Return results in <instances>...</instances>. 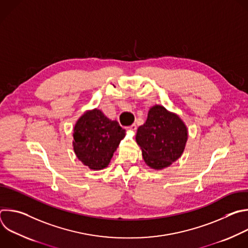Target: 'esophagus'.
<instances>
[{"label": "esophagus", "mask_w": 248, "mask_h": 248, "mask_svg": "<svg viewBox=\"0 0 248 248\" xmlns=\"http://www.w3.org/2000/svg\"><path fill=\"white\" fill-rule=\"evenodd\" d=\"M136 128H137V126H136V124H131L130 126H128V127H127V129H129V130H131V131H135V130H136Z\"/></svg>", "instance_id": "esophagus-1"}]
</instances>
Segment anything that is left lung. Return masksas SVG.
<instances>
[{"label":"left lung","mask_w":248,"mask_h":248,"mask_svg":"<svg viewBox=\"0 0 248 248\" xmlns=\"http://www.w3.org/2000/svg\"><path fill=\"white\" fill-rule=\"evenodd\" d=\"M136 142L145 163L162 170L178 160L187 141V128L182 119L161 105L150 108L147 120L136 133Z\"/></svg>","instance_id":"8db88e82"}]
</instances>
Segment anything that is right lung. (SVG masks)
I'll use <instances>...</instances> for the list:
<instances>
[{"mask_svg": "<svg viewBox=\"0 0 248 248\" xmlns=\"http://www.w3.org/2000/svg\"><path fill=\"white\" fill-rule=\"evenodd\" d=\"M125 130L101 110L86 111L74 128V150L83 165L94 170L108 167Z\"/></svg>", "mask_w": 248, "mask_h": 248, "instance_id": "1", "label": "right lung"}]
</instances>
